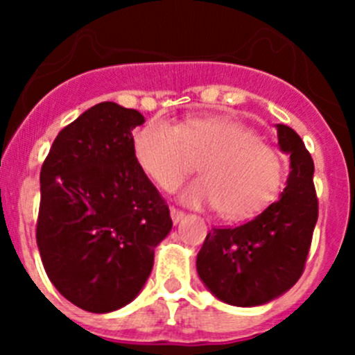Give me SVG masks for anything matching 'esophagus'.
<instances>
[{"label": "esophagus", "instance_id": "34e87169", "mask_svg": "<svg viewBox=\"0 0 355 355\" xmlns=\"http://www.w3.org/2000/svg\"><path fill=\"white\" fill-rule=\"evenodd\" d=\"M170 214H171V221H173L175 225L180 223V221L184 220V218H185V213H184V211L175 209V207H171V209H170Z\"/></svg>", "mask_w": 355, "mask_h": 355}]
</instances>
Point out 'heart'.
Here are the masks:
<instances>
[{"instance_id":"b5f03b06","label":"heart","mask_w":355,"mask_h":355,"mask_svg":"<svg viewBox=\"0 0 355 355\" xmlns=\"http://www.w3.org/2000/svg\"><path fill=\"white\" fill-rule=\"evenodd\" d=\"M139 166L164 191H175L200 164L204 177L182 192L192 207H218L225 220L245 221L280 194L284 157L252 128L228 116L189 118L180 127L149 120L134 137Z\"/></svg>"}]
</instances>
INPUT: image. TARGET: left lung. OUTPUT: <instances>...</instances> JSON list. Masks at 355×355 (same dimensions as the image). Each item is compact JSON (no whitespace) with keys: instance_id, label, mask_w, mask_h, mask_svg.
I'll list each match as a JSON object with an SVG mask.
<instances>
[{"instance_id":"1","label":"left lung","mask_w":355,"mask_h":355,"mask_svg":"<svg viewBox=\"0 0 355 355\" xmlns=\"http://www.w3.org/2000/svg\"><path fill=\"white\" fill-rule=\"evenodd\" d=\"M277 132L282 153L290 155L280 199L241 227L213 228L198 254L202 284L230 306H261L292 288L316 227L313 157L293 128L278 123Z\"/></svg>"}]
</instances>
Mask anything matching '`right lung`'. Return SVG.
<instances>
[{
  "mask_svg": "<svg viewBox=\"0 0 355 355\" xmlns=\"http://www.w3.org/2000/svg\"><path fill=\"white\" fill-rule=\"evenodd\" d=\"M137 110L105 101L67 125L41 168L39 254L56 290L80 309L127 306L170 234L166 202L134 155Z\"/></svg>",
  "mask_w": 355,
  "mask_h": 355,
  "instance_id": "1",
  "label": "right lung"
}]
</instances>
